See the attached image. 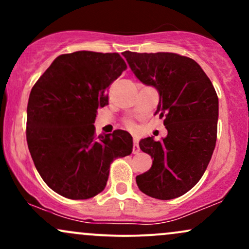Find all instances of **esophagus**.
<instances>
[{
    "instance_id": "34e87169",
    "label": "esophagus",
    "mask_w": 249,
    "mask_h": 249,
    "mask_svg": "<svg viewBox=\"0 0 249 249\" xmlns=\"http://www.w3.org/2000/svg\"><path fill=\"white\" fill-rule=\"evenodd\" d=\"M141 148H139V139L138 137H133V153H139Z\"/></svg>"
}]
</instances>
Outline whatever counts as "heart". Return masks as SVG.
Segmentation results:
<instances>
[{
    "label": "heart",
    "instance_id": "1",
    "mask_svg": "<svg viewBox=\"0 0 249 249\" xmlns=\"http://www.w3.org/2000/svg\"><path fill=\"white\" fill-rule=\"evenodd\" d=\"M126 124H127V126L130 127V128H133V127H134V124H133L132 122H130V121H128V122L126 123Z\"/></svg>",
    "mask_w": 249,
    "mask_h": 249
}]
</instances>
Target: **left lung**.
<instances>
[{"mask_svg":"<svg viewBox=\"0 0 249 249\" xmlns=\"http://www.w3.org/2000/svg\"><path fill=\"white\" fill-rule=\"evenodd\" d=\"M123 56L142 84L156 88L159 103L154 115L164 117L167 136L160 142L142 139V152L153 158L147 172L136 177L139 190L160 200L178 198L199 181L215 147L219 99L201 67L172 53Z\"/></svg>","mask_w":249,"mask_h":249,"instance_id":"8db88e82","label":"left lung"}]
</instances>
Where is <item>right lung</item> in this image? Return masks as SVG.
I'll return each mask as SVG.
<instances>
[{
  "instance_id": "right-lung-1",
  "label": "right lung",
  "mask_w": 249,
  "mask_h": 249,
  "mask_svg": "<svg viewBox=\"0 0 249 249\" xmlns=\"http://www.w3.org/2000/svg\"><path fill=\"white\" fill-rule=\"evenodd\" d=\"M126 69L117 53L76 51L58 56L31 89L27 142L45 184L68 199L92 198L107 186L110 164L131 154L132 136L95 134L107 89Z\"/></svg>"
}]
</instances>
